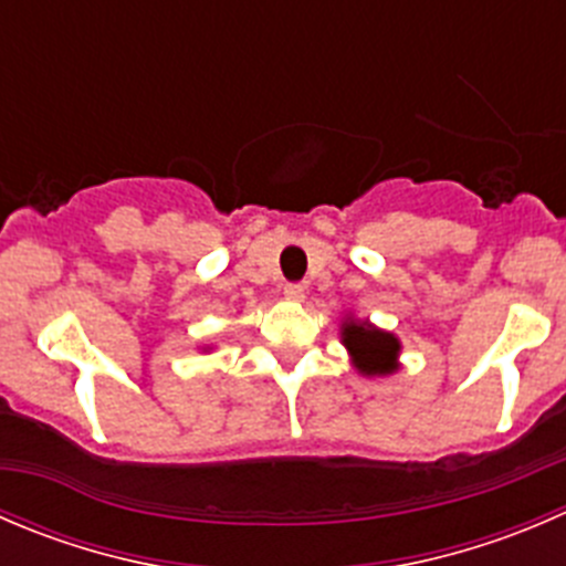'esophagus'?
Listing matches in <instances>:
<instances>
[{"label":"esophagus","mask_w":566,"mask_h":566,"mask_svg":"<svg viewBox=\"0 0 566 566\" xmlns=\"http://www.w3.org/2000/svg\"><path fill=\"white\" fill-rule=\"evenodd\" d=\"M282 293H284V298H287V301H304V284L290 282V284H284Z\"/></svg>","instance_id":"1"}]
</instances>
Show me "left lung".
Masks as SVG:
<instances>
[{
    "mask_svg": "<svg viewBox=\"0 0 566 566\" xmlns=\"http://www.w3.org/2000/svg\"><path fill=\"white\" fill-rule=\"evenodd\" d=\"M343 345L348 348L354 367L361 376H389V373L398 370V337L381 332L373 323L348 317L343 323Z\"/></svg>",
    "mask_w": 566,
    "mask_h": 566,
    "instance_id": "left-lung-1",
    "label": "left lung"
}]
</instances>
